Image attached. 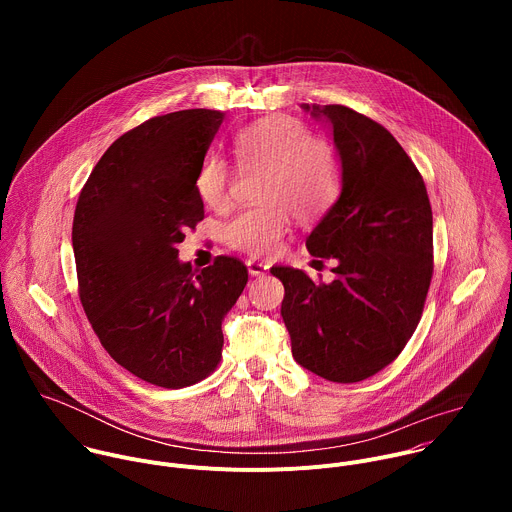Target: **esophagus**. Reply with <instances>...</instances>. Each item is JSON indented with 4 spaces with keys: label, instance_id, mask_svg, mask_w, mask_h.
<instances>
[{
    "label": "esophagus",
    "instance_id": "obj_1",
    "mask_svg": "<svg viewBox=\"0 0 512 512\" xmlns=\"http://www.w3.org/2000/svg\"><path fill=\"white\" fill-rule=\"evenodd\" d=\"M247 269H249V273H251L253 277H263V275L267 273L269 265H265V263H261V261H255V259H249V261H247Z\"/></svg>",
    "mask_w": 512,
    "mask_h": 512
}]
</instances>
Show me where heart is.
Returning <instances> with one entry per match:
<instances>
[{"label":"heart","instance_id":"1","mask_svg":"<svg viewBox=\"0 0 512 512\" xmlns=\"http://www.w3.org/2000/svg\"><path fill=\"white\" fill-rule=\"evenodd\" d=\"M233 148L243 170H261V204L239 212L225 227V243L251 257H271L281 249L294 214L300 221L324 214L340 190L338 154L298 117L271 115L243 127ZM235 170L216 152L200 162L194 188L200 200L223 210L231 204Z\"/></svg>","mask_w":512,"mask_h":512}]
</instances>
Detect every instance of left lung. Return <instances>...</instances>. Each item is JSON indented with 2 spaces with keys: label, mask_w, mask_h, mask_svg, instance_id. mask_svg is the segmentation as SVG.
Instances as JSON below:
<instances>
[{
  "label": "left lung",
  "mask_w": 512,
  "mask_h": 512,
  "mask_svg": "<svg viewBox=\"0 0 512 512\" xmlns=\"http://www.w3.org/2000/svg\"><path fill=\"white\" fill-rule=\"evenodd\" d=\"M304 109L330 123L342 164V192L306 247L338 265L330 283L294 267L271 273L285 287L294 358L326 381L358 383L391 364L421 320L433 275L431 204L381 123L344 105Z\"/></svg>",
  "instance_id": "1"
}]
</instances>
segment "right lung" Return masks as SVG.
Instances as JSON below:
<instances>
[{
	"label": "right lung",
	"instance_id": "right-lung-1",
	"mask_svg": "<svg viewBox=\"0 0 512 512\" xmlns=\"http://www.w3.org/2000/svg\"><path fill=\"white\" fill-rule=\"evenodd\" d=\"M225 113L186 109L129 129L81 190L72 249L79 298L111 358L137 379L182 389L223 356V320L249 279L237 257L178 261L204 218L194 178Z\"/></svg>",
	"mask_w": 512,
	"mask_h": 512
}]
</instances>
